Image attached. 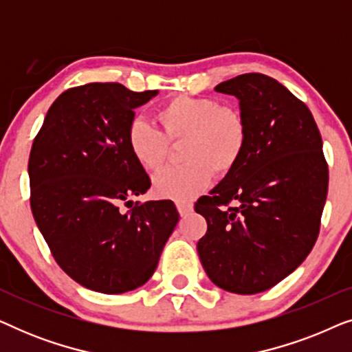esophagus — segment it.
Listing matches in <instances>:
<instances>
[{"label":"esophagus","mask_w":352,"mask_h":352,"mask_svg":"<svg viewBox=\"0 0 352 352\" xmlns=\"http://www.w3.org/2000/svg\"><path fill=\"white\" fill-rule=\"evenodd\" d=\"M176 208L179 211L181 216H186L194 210V205L189 204V201H176Z\"/></svg>","instance_id":"obj_1"}]
</instances>
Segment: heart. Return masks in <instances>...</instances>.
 <instances>
[{
    "instance_id": "b5f03b06",
    "label": "heart",
    "mask_w": 352,
    "mask_h": 352,
    "mask_svg": "<svg viewBox=\"0 0 352 352\" xmlns=\"http://www.w3.org/2000/svg\"><path fill=\"white\" fill-rule=\"evenodd\" d=\"M157 120L163 133L141 118L131 120L126 146L139 166L155 171L168 158V142H184V165L165 168L152 179L153 192L163 199H194L208 187L213 171L218 176L234 171L247 148L248 124L242 110L221 105L218 99L175 96L158 107Z\"/></svg>"
}]
</instances>
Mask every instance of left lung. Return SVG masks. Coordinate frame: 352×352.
<instances>
[{
    "label": "left lung",
    "instance_id": "8db88e82",
    "mask_svg": "<svg viewBox=\"0 0 352 352\" xmlns=\"http://www.w3.org/2000/svg\"><path fill=\"white\" fill-rule=\"evenodd\" d=\"M248 124L234 171L197 200L208 229L197 250L211 282L239 295L277 285L305 261L329 192L322 138L307 105L277 80L245 74L216 86Z\"/></svg>",
    "mask_w": 352,
    "mask_h": 352
}]
</instances>
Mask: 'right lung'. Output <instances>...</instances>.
I'll return each mask as SVG.
<instances>
[{
  "mask_svg": "<svg viewBox=\"0 0 352 352\" xmlns=\"http://www.w3.org/2000/svg\"><path fill=\"white\" fill-rule=\"evenodd\" d=\"M155 94L75 86L52 102L33 141V218L62 271L89 290L115 295L146 283L179 221L171 200H128L146 194L151 179L129 152L126 129L133 110Z\"/></svg>",
  "mask_w": 352,
  "mask_h": 352,
  "instance_id": "add662e5",
  "label": "right lung"
}]
</instances>
